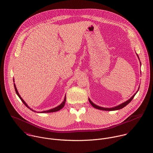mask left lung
I'll list each match as a JSON object with an SVG mask.
<instances>
[{"label": "left lung", "instance_id": "8db88e82", "mask_svg": "<svg viewBox=\"0 0 153 153\" xmlns=\"http://www.w3.org/2000/svg\"><path fill=\"white\" fill-rule=\"evenodd\" d=\"M137 56H138V55H137ZM138 58H139V57H138ZM139 59H140V58H139ZM139 89H140V88H139ZM138 91H137L129 100H128L126 101V102H125L121 104L120 105H117V106H116V107H113V108H104V107H101L98 106V105H95V104H94V103L91 101L90 99H89V101L90 104L92 105V106H93L94 108H97V109H98V110H104V111H114V110H120V109H121V108H123V107H125V106H126V105L133 100V98H134L135 95L138 92Z\"/></svg>", "mask_w": 153, "mask_h": 153}]
</instances>
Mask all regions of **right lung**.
I'll return each instance as SVG.
<instances>
[{
    "label": "right lung",
    "instance_id": "obj_1",
    "mask_svg": "<svg viewBox=\"0 0 153 153\" xmlns=\"http://www.w3.org/2000/svg\"><path fill=\"white\" fill-rule=\"evenodd\" d=\"M13 82H14V80H13ZM14 88H15V92H16L17 95H18V96L19 97V98L21 99V101L23 102V104H24L27 108H28L30 109L31 110H32V111L36 112L35 111H34L33 110H32L31 108H30L27 105V104L25 103V102L22 100V98L21 97V96L19 95V93H18V91H17V89H16V86H15V83H14ZM65 101H66V96H65L64 100L63 102H62L59 105H58V106H57L56 107L53 108H52V109H51V110H46V111H42V112H40V113H52V112H55V111H59V110H61V108H62L64 107V105H65Z\"/></svg>",
    "mask_w": 153,
    "mask_h": 153
}]
</instances>
